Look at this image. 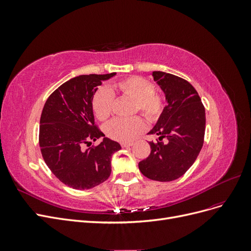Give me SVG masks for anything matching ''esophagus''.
I'll list each match as a JSON object with an SVG mask.
<instances>
[{"instance_id": "esophagus-1", "label": "esophagus", "mask_w": 251, "mask_h": 251, "mask_svg": "<svg viewBox=\"0 0 251 251\" xmlns=\"http://www.w3.org/2000/svg\"><path fill=\"white\" fill-rule=\"evenodd\" d=\"M131 146H133L132 142H123V143H121V147H123V148H128Z\"/></svg>"}]
</instances>
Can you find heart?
<instances>
[{"mask_svg":"<svg viewBox=\"0 0 251 251\" xmlns=\"http://www.w3.org/2000/svg\"><path fill=\"white\" fill-rule=\"evenodd\" d=\"M111 91L134 100V113L139 112L149 123H157L165 108V97L155 91L153 82L141 76H130L113 83ZM110 90L100 88L92 98V110L100 120L110 117L113 111L114 96ZM146 127L143 120L136 116L132 118H115L105 126L108 137L120 142L133 140Z\"/></svg>","mask_w":251,"mask_h":251,"instance_id":"obj_1","label":"heart"}]
</instances>
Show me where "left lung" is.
I'll list each match as a JSON object with an SVG mask.
<instances>
[{
	"label": "left lung",
	"mask_w": 251,
	"mask_h": 251,
	"mask_svg": "<svg viewBox=\"0 0 251 251\" xmlns=\"http://www.w3.org/2000/svg\"><path fill=\"white\" fill-rule=\"evenodd\" d=\"M153 77L168 103L149 133L158 135L159 140L150 141L151 154L138 166L147 178L168 182L184 175L198 157L204 142L205 109L187 80L161 71H154Z\"/></svg>",
	"instance_id": "8db88e82"
}]
</instances>
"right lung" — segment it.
<instances>
[{
	"mask_svg": "<svg viewBox=\"0 0 251 251\" xmlns=\"http://www.w3.org/2000/svg\"><path fill=\"white\" fill-rule=\"evenodd\" d=\"M110 74L79 75L66 81L45 103L40 120L39 142L42 156L53 175L75 189L100 185L111 175V159L120 144L104 136L97 127L92 98L101 80Z\"/></svg>",
	"mask_w": 251,
	"mask_h": 251,
	"instance_id": "add662e5",
	"label": "right lung"
}]
</instances>
